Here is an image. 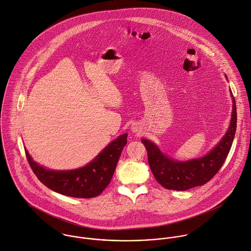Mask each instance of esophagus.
Wrapping results in <instances>:
<instances>
[{"label":"esophagus","mask_w":251,"mask_h":251,"mask_svg":"<svg viewBox=\"0 0 251 251\" xmlns=\"http://www.w3.org/2000/svg\"><path fill=\"white\" fill-rule=\"evenodd\" d=\"M133 131H137V129H136V127H135V126L133 127Z\"/></svg>","instance_id":"34e87169"}]
</instances>
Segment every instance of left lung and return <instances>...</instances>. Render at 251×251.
Instances as JSON below:
<instances>
[{
  "mask_svg": "<svg viewBox=\"0 0 251 251\" xmlns=\"http://www.w3.org/2000/svg\"><path fill=\"white\" fill-rule=\"evenodd\" d=\"M236 129L237 107L233 97L229 129L221 142L202 158L186 162L175 161L163 155L153 143L143 139L142 143L148 151L149 164L154 177L163 187L176 191H184L205 184L217 174L225 162L234 141Z\"/></svg>",
  "mask_w": 251,
  "mask_h": 251,
  "instance_id": "1",
  "label": "left lung"
}]
</instances>
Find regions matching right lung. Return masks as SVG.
Here are the masks:
<instances>
[{
	"instance_id": "add662e5",
	"label": "right lung",
	"mask_w": 251,
	"mask_h": 251,
	"mask_svg": "<svg viewBox=\"0 0 251 251\" xmlns=\"http://www.w3.org/2000/svg\"><path fill=\"white\" fill-rule=\"evenodd\" d=\"M126 144L127 134L121 135L87 166L65 172L47 170L25 153L34 174L47 187L65 196L88 199L99 196L108 185Z\"/></svg>"
}]
</instances>
